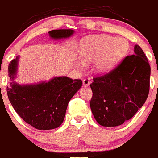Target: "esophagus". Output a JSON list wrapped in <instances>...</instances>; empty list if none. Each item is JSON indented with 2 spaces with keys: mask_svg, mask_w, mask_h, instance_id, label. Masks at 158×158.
I'll return each mask as SVG.
<instances>
[{
  "mask_svg": "<svg viewBox=\"0 0 158 158\" xmlns=\"http://www.w3.org/2000/svg\"><path fill=\"white\" fill-rule=\"evenodd\" d=\"M82 83H83V85H84L85 87H88V86H89L90 84V79H88V78H86V79H83Z\"/></svg>",
  "mask_w": 158,
  "mask_h": 158,
  "instance_id": "esophagus-1",
  "label": "esophagus"
}]
</instances>
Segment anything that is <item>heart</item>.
Here are the masks:
<instances>
[{
	"label": "heart",
	"mask_w": 158,
	"mask_h": 158,
	"mask_svg": "<svg viewBox=\"0 0 158 158\" xmlns=\"http://www.w3.org/2000/svg\"><path fill=\"white\" fill-rule=\"evenodd\" d=\"M129 42L125 38L101 35L88 37L83 40L79 54L88 62L97 60L95 70L106 73L111 70L129 50Z\"/></svg>",
	"instance_id": "b5f03b06"
}]
</instances>
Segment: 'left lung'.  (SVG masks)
I'll list each match as a JSON object with an SVG mask.
<instances>
[{
    "mask_svg": "<svg viewBox=\"0 0 158 158\" xmlns=\"http://www.w3.org/2000/svg\"><path fill=\"white\" fill-rule=\"evenodd\" d=\"M135 55L128 56L109 73L94 78L90 109L99 125H122L143 106L149 92L151 68L144 52L135 46Z\"/></svg>",
    "mask_w": 158,
    "mask_h": 158,
    "instance_id": "left-lung-1",
    "label": "left lung"
}]
</instances>
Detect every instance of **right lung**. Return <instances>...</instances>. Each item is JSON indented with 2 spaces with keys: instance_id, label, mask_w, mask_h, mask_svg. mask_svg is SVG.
<instances>
[{
  "instance_id": "add662e5",
  "label": "right lung",
  "mask_w": 158,
  "mask_h": 158,
  "mask_svg": "<svg viewBox=\"0 0 158 158\" xmlns=\"http://www.w3.org/2000/svg\"><path fill=\"white\" fill-rule=\"evenodd\" d=\"M73 30H54L49 32L52 39L70 37ZM19 56L10 61L8 72L10 78L7 87L10 102L20 117L36 129L50 130L61 126L69 101L80 89L82 81L67 77H54L48 81L19 85L14 81L18 72Z\"/></svg>"
}]
</instances>
